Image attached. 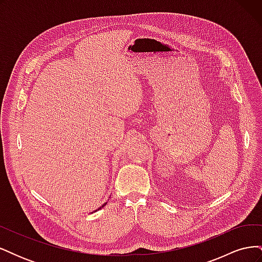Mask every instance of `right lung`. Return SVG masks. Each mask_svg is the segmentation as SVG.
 Instances as JSON below:
<instances>
[{"mask_svg":"<svg viewBox=\"0 0 262 262\" xmlns=\"http://www.w3.org/2000/svg\"><path fill=\"white\" fill-rule=\"evenodd\" d=\"M105 204H107V202H106ZM105 204H102V207H105ZM99 209H100V208H99ZM99 209H98V210H99Z\"/></svg>","mask_w":262,"mask_h":262,"instance_id":"right-lung-1","label":"right lung"}]
</instances>
